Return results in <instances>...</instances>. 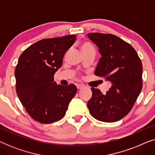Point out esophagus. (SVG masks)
Returning a JSON list of instances; mask_svg holds the SVG:
<instances>
[{
	"mask_svg": "<svg viewBox=\"0 0 155 155\" xmlns=\"http://www.w3.org/2000/svg\"><path fill=\"white\" fill-rule=\"evenodd\" d=\"M84 87V85H83V84H77V88L78 89V90H81V89H83Z\"/></svg>",
	"mask_w": 155,
	"mask_h": 155,
	"instance_id": "esophagus-1",
	"label": "esophagus"
}]
</instances>
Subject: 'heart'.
<instances>
[{"instance_id":"1","label":"heart","mask_w":155,"mask_h":155,"mask_svg":"<svg viewBox=\"0 0 155 155\" xmlns=\"http://www.w3.org/2000/svg\"><path fill=\"white\" fill-rule=\"evenodd\" d=\"M80 48L81 50L82 53L86 52L87 51L90 50H94V46L92 45V44H90L88 41H83L80 44Z\"/></svg>"}]
</instances>
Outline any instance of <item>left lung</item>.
Returning <instances> with one entry per match:
<instances>
[{
    "label": "left lung",
    "mask_w": 155,
    "mask_h": 155,
    "mask_svg": "<svg viewBox=\"0 0 155 155\" xmlns=\"http://www.w3.org/2000/svg\"><path fill=\"white\" fill-rule=\"evenodd\" d=\"M99 48L101 57L94 74L111 83L102 94L92 87L87 102L91 115L103 122H116L128 114L143 87V65L136 51L130 44L111 34L89 33Z\"/></svg>",
    "instance_id": "8db88e82"
}]
</instances>
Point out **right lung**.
<instances>
[{"instance_id": "add662e5", "label": "right lung", "mask_w": 155, "mask_h": 155, "mask_svg": "<svg viewBox=\"0 0 155 155\" xmlns=\"http://www.w3.org/2000/svg\"><path fill=\"white\" fill-rule=\"evenodd\" d=\"M75 40L74 35L41 39L19 58L15 71L17 94L29 115L38 122L51 124L61 119L77 92L74 84L57 85L54 79Z\"/></svg>"}]
</instances>
